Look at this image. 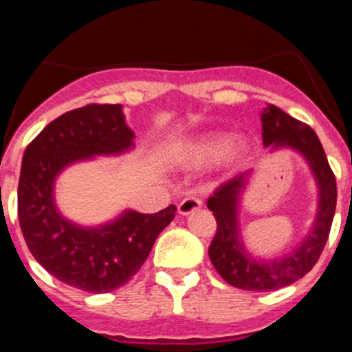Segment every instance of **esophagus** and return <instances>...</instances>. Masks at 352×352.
Segmentation results:
<instances>
[{
	"mask_svg": "<svg viewBox=\"0 0 352 352\" xmlns=\"http://www.w3.org/2000/svg\"><path fill=\"white\" fill-rule=\"evenodd\" d=\"M201 206H203V201L199 197H186L178 204V211L179 214H190L194 213L195 210H199Z\"/></svg>",
	"mask_w": 352,
	"mask_h": 352,
	"instance_id": "34e87169",
	"label": "esophagus"
}]
</instances>
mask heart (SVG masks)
Masks as SVG:
<instances>
[{
  "instance_id": "b5f03b06",
  "label": "heart",
  "mask_w": 352,
  "mask_h": 352,
  "mask_svg": "<svg viewBox=\"0 0 352 352\" xmlns=\"http://www.w3.org/2000/svg\"><path fill=\"white\" fill-rule=\"evenodd\" d=\"M232 139L229 135H208L186 148V160L194 166H210L231 153Z\"/></svg>"
}]
</instances>
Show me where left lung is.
<instances>
[{
  "label": "left lung",
  "mask_w": 352,
  "mask_h": 352,
  "mask_svg": "<svg viewBox=\"0 0 352 352\" xmlns=\"http://www.w3.org/2000/svg\"><path fill=\"white\" fill-rule=\"evenodd\" d=\"M264 146L292 148L309 162L319 186V210L312 231L291 254L263 261L250 256L239 236L238 203L252 170L227 179L208 199V210L213 211L217 232L210 245V259L227 284L243 291H276L303 278L319 261L337 208V182L326 158L321 141L309 125L285 114L282 109L268 105L261 114Z\"/></svg>",
  "instance_id": "1"
}]
</instances>
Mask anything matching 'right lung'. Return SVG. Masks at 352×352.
<instances>
[{"label": "right lung", "mask_w": 352, "mask_h": 352, "mask_svg": "<svg viewBox=\"0 0 352 352\" xmlns=\"http://www.w3.org/2000/svg\"><path fill=\"white\" fill-rule=\"evenodd\" d=\"M120 104H89L61 114L28 144L17 190L19 226L36 261L63 284L88 292L125 285L141 270L176 206L158 213L125 211L114 222L80 227L54 203L56 176L74 162L133 148Z\"/></svg>", "instance_id": "1"}]
</instances>
